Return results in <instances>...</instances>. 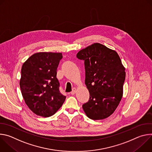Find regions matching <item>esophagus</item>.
I'll list each match as a JSON object with an SVG mask.
<instances>
[{
    "instance_id": "1",
    "label": "esophagus",
    "mask_w": 152,
    "mask_h": 152,
    "mask_svg": "<svg viewBox=\"0 0 152 152\" xmlns=\"http://www.w3.org/2000/svg\"><path fill=\"white\" fill-rule=\"evenodd\" d=\"M76 88H73L72 89V91L71 92V94L73 95V94H75L76 93Z\"/></svg>"
}]
</instances>
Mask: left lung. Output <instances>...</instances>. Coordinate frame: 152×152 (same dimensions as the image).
<instances>
[{
    "label": "left lung",
    "instance_id": "8db88e82",
    "mask_svg": "<svg viewBox=\"0 0 152 152\" xmlns=\"http://www.w3.org/2000/svg\"><path fill=\"white\" fill-rule=\"evenodd\" d=\"M76 56L84 61L85 83L90 93L83 110L90 119L106 118L114 113L123 96L126 72L120 58L100 43L80 50Z\"/></svg>",
    "mask_w": 152,
    "mask_h": 152
}]
</instances>
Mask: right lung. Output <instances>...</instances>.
I'll return each instance as SVG.
<instances>
[{
  "label": "right lung",
  "instance_id": "1",
  "mask_svg": "<svg viewBox=\"0 0 152 152\" xmlns=\"http://www.w3.org/2000/svg\"><path fill=\"white\" fill-rule=\"evenodd\" d=\"M61 53L38 52L31 56L21 70L20 87L25 102L36 115L49 117L62 106L66 97L59 90L56 70Z\"/></svg>",
  "mask_w": 152,
  "mask_h": 152
}]
</instances>
